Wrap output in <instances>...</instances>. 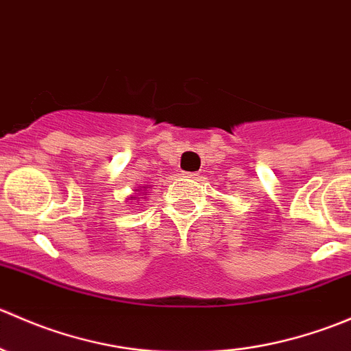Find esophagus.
<instances>
[{"mask_svg": "<svg viewBox=\"0 0 351 351\" xmlns=\"http://www.w3.org/2000/svg\"><path fill=\"white\" fill-rule=\"evenodd\" d=\"M183 175H185L186 178H197L198 173L197 171H183Z\"/></svg>", "mask_w": 351, "mask_h": 351, "instance_id": "obj_1", "label": "esophagus"}]
</instances>
